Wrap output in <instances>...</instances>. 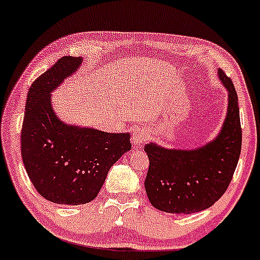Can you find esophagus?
<instances>
[{"instance_id": "34e87169", "label": "esophagus", "mask_w": 260, "mask_h": 260, "mask_svg": "<svg viewBox=\"0 0 260 260\" xmlns=\"http://www.w3.org/2000/svg\"><path fill=\"white\" fill-rule=\"evenodd\" d=\"M149 136H147L146 131H144L143 129H135L133 131V136H131V142H133L134 147H139L141 145H143L144 143L146 142V139Z\"/></svg>"}]
</instances>
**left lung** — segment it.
<instances>
[{
    "label": "left lung",
    "instance_id": "1",
    "mask_svg": "<svg viewBox=\"0 0 260 260\" xmlns=\"http://www.w3.org/2000/svg\"><path fill=\"white\" fill-rule=\"evenodd\" d=\"M228 90V113L214 141L195 150L165 149L154 143L144 150L150 160L145 185L154 208L171 214H191L214 205L225 193L242 149L238 98L230 78L218 70Z\"/></svg>",
    "mask_w": 260,
    "mask_h": 260
}]
</instances>
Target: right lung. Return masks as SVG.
I'll use <instances>...</instances> for the list:
<instances>
[{"mask_svg":"<svg viewBox=\"0 0 260 260\" xmlns=\"http://www.w3.org/2000/svg\"><path fill=\"white\" fill-rule=\"evenodd\" d=\"M82 58L62 57L27 91L21 134L23 164L43 198L58 205H85L98 197L110 167L131 149L129 134H108L61 122L51 91L77 71Z\"/></svg>","mask_w":260,"mask_h":260,"instance_id":"add662e5","label":"right lung"}]
</instances>
